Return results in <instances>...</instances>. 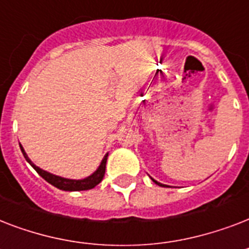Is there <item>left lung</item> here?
I'll return each instance as SVG.
<instances>
[{"instance_id":"1","label":"left lung","mask_w":249,"mask_h":249,"mask_svg":"<svg viewBox=\"0 0 249 249\" xmlns=\"http://www.w3.org/2000/svg\"><path fill=\"white\" fill-rule=\"evenodd\" d=\"M151 179H152V181H154V182H155V183H156V185H159V186H165V185H163V183H160V182H158V181H155V179H154V178H152V177H151Z\"/></svg>"}]
</instances>
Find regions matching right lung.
Returning <instances> with one entry per match:
<instances>
[{
  "instance_id": "obj_1",
  "label": "right lung",
  "mask_w": 249,
  "mask_h": 249,
  "mask_svg": "<svg viewBox=\"0 0 249 249\" xmlns=\"http://www.w3.org/2000/svg\"><path fill=\"white\" fill-rule=\"evenodd\" d=\"M20 146V150L23 152V156L25 158V160L31 164L33 169L36 170L37 173L40 174L41 177L44 178L45 181H48L50 185H53L54 187L59 190H63V191H84V190H90V189H94L98 183H101V181L105 177V172H106V163H107V158H108V154H106L105 158L102 159L101 164L97 168V170L91 173L90 176L88 177L83 178V179H70V178H64V177H60V176H55V174L53 173H49L46 170L41 169L38 168L37 165L32 163V160L29 159L28 155L25 154L24 148L21 144Z\"/></svg>"
}]
</instances>
